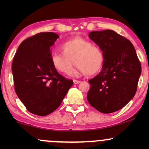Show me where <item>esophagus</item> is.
<instances>
[{
    "mask_svg": "<svg viewBox=\"0 0 149 149\" xmlns=\"http://www.w3.org/2000/svg\"><path fill=\"white\" fill-rule=\"evenodd\" d=\"M80 82H81V81H80V80H73V83H74V84H76V85H77V84H79V83H80Z\"/></svg>",
    "mask_w": 149,
    "mask_h": 149,
    "instance_id": "obj_1",
    "label": "esophagus"
}]
</instances>
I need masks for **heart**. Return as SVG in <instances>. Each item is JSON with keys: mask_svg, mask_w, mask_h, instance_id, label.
<instances>
[{"mask_svg": "<svg viewBox=\"0 0 149 149\" xmlns=\"http://www.w3.org/2000/svg\"><path fill=\"white\" fill-rule=\"evenodd\" d=\"M61 53L51 56V63L54 69L64 74H69L76 64L75 72L86 73L88 76L97 74L102 69L104 55L98 46L80 37L73 38L61 44Z\"/></svg>", "mask_w": 149, "mask_h": 149, "instance_id": "heart-1", "label": "heart"}]
</instances>
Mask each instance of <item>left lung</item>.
I'll use <instances>...</instances> for the list:
<instances>
[{"instance_id":"obj_1","label":"left lung","mask_w":149,"mask_h":149,"mask_svg":"<svg viewBox=\"0 0 149 149\" xmlns=\"http://www.w3.org/2000/svg\"><path fill=\"white\" fill-rule=\"evenodd\" d=\"M89 37L102 49L104 63L101 72L89 80L87 99L100 112L117 111L134 96L141 73L132 42L113 30L92 31Z\"/></svg>"}]
</instances>
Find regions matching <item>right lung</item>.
Here are the masks:
<instances>
[{
  "instance_id": "1",
  "label": "right lung",
  "mask_w": 149,
  "mask_h": 149,
  "mask_svg": "<svg viewBox=\"0 0 149 149\" xmlns=\"http://www.w3.org/2000/svg\"><path fill=\"white\" fill-rule=\"evenodd\" d=\"M59 38L42 32L26 39L19 46L12 65L15 90L27 111L45 116L56 110L73 85L51 63V46Z\"/></svg>"
}]
</instances>
